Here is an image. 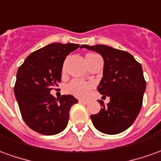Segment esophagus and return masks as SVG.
I'll use <instances>...</instances> for the list:
<instances>
[{"label":"esophagus","instance_id":"esophagus-1","mask_svg":"<svg viewBox=\"0 0 161 161\" xmlns=\"http://www.w3.org/2000/svg\"><path fill=\"white\" fill-rule=\"evenodd\" d=\"M78 101H79V103H80V104H88V101H87V100L79 99V100H78Z\"/></svg>","mask_w":161,"mask_h":161}]
</instances>
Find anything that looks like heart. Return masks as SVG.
<instances>
[{
	"instance_id": "heart-1",
	"label": "heart",
	"mask_w": 161,
	"mask_h": 161,
	"mask_svg": "<svg viewBox=\"0 0 161 161\" xmlns=\"http://www.w3.org/2000/svg\"><path fill=\"white\" fill-rule=\"evenodd\" d=\"M92 84L84 82V81L75 80L71 81L68 86H67V91L69 93H71L73 95L77 97H84L88 95L89 91L91 89Z\"/></svg>"
}]
</instances>
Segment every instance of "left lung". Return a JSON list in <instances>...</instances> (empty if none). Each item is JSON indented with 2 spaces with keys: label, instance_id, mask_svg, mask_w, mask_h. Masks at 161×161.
Masks as SVG:
<instances>
[{
  "label": "left lung",
  "instance_id": "left-lung-1",
  "mask_svg": "<svg viewBox=\"0 0 161 161\" xmlns=\"http://www.w3.org/2000/svg\"><path fill=\"white\" fill-rule=\"evenodd\" d=\"M104 59L103 77L97 86L100 94L110 97L107 106L98 101L100 112L91 116L93 125L105 134L125 131L135 121L142 107L147 84L140 64L126 51L107 45H82Z\"/></svg>",
  "mask_w": 161,
  "mask_h": 161
}]
</instances>
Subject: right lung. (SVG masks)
<instances>
[{"label": "right lung", "instance_id": "add662e5", "mask_svg": "<svg viewBox=\"0 0 161 161\" xmlns=\"http://www.w3.org/2000/svg\"><path fill=\"white\" fill-rule=\"evenodd\" d=\"M79 44L50 43L31 53L17 70L14 92L25 123L36 132L55 135L64 130L69 110L78 103L72 95L56 99L50 91L60 83L66 57Z\"/></svg>", "mask_w": 161, "mask_h": 161}]
</instances>
